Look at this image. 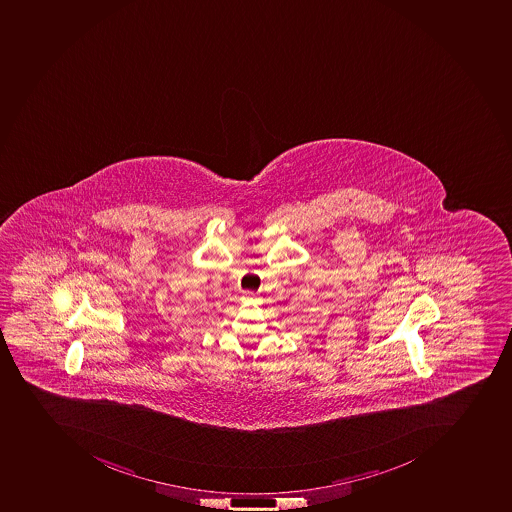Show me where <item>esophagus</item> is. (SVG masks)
<instances>
[{
	"label": "esophagus",
	"instance_id": "esophagus-1",
	"mask_svg": "<svg viewBox=\"0 0 512 512\" xmlns=\"http://www.w3.org/2000/svg\"><path fill=\"white\" fill-rule=\"evenodd\" d=\"M248 300L254 301L253 295H248Z\"/></svg>",
	"mask_w": 512,
	"mask_h": 512
}]
</instances>
